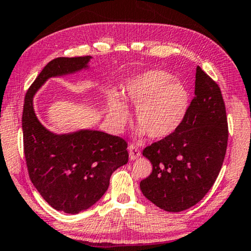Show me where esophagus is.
<instances>
[{"instance_id": "34e87169", "label": "esophagus", "mask_w": 251, "mask_h": 251, "mask_svg": "<svg viewBox=\"0 0 251 251\" xmlns=\"http://www.w3.org/2000/svg\"><path fill=\"white\" fill-rule=\"evenodd\" d=\"M128 151H129V158L130 160H134V159H138L139 157L141 156L140 151H139V149L136 147V146L133 145H130L128 147Z\"/></svg>"}]
</instances>
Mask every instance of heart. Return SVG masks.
<instances>
[{
	"label": "heart",
	"mask_w": 251,
	"mask_h": 251,
	"mask_svg": "<svg viewBox=\"0 0 251 251\" xmlns=\"http://www.w3.org/2000/svg\"><path fill=\"white\" fill-rule=\"evenodd\" d=\"M123 101L134 107L138 123L136 136L160 140L182 126L190 107V93L184 84L167 72L152 69L134 75L126 82ZM120 99L113 95L109 102L107 118L119 131L128 120L129 111Z\"/></svg>",
	"instance_id": "b5f03b06"
}]
</instances>
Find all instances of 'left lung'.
Returning a JSON list of instances; mask_svg holds the SVG:
<instances>
[{"instance_id":"8db88e82","label":"left lung","mask_w":251,"mask_h":251,"mask_svg":"<svg viewBox=\"0 0 251 251\" xmlns=\"http://www.w3.org/2000/svg\"><path fill=\"white\" fill-rule=\"evenodd\" d=\"M228 144L226 106L218 84L196 68L194 99L182 126L142 151L152 172L140 182L150 202L167 212L190 209L217 179Z\"/></svg>"}]
</instances>
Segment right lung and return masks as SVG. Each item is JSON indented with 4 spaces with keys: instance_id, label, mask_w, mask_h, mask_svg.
<instances>
[{
    "instance_id": "right-lung-1",
    "label": "right lung",
    "mask_w": 251,
    "mask_h": 251,
    "mask_svg": "<svg viewBox=\"0 0 251 251\" xmlns=\"http://www.w3.org/2000/svg\"><path fill=\"white\" fill-rule=\"evenodd\" d=\"M91 59L59 57L50 61L26 92L23 105V146L30 179L50 206L68 214L93 206L105 194L112 173L129 158L121 138L92 129L55 133L34 111V95L48 79L86 71Z\"/></svg>"
}]
</instances>
